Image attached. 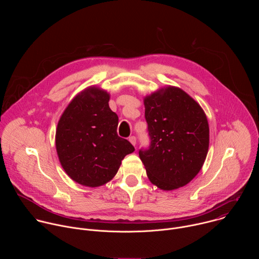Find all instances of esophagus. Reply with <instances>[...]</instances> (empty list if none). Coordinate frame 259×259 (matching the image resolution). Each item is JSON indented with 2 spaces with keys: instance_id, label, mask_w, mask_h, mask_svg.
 Instances as JSON below:
<instances>
[{
  "instance_id": "1",
  "label": "esophagus",
  "mask_w": 259,
  "mask_h": 259,
  "mask_svg": "<svg viewBox=\"0 0 259 259\" xmlns=\"http://www.w3.org/2000/svg\"><path fill=\"white\" fill-rule=\"evenodd\" d=\"M129 141H130L134 146L136 145V137H135V136H130V137H129Z\"/></svg>"
}]
</instances>
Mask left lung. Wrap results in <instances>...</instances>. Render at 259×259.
I'll return each instance as SVG.
<instances>
[{
    "label": "left lung",
    "instance_id": "obj_1",
    "mask_svg": "<svg viewBox=\"0 0 259 259\" xmlns=\"http://www.w3.org/2000/svg\"><path fill=\"white\" fill-rule=\"evenodd\" d=\"M151 144L139 150L150 181L163 191L188 184L201 170L209 147V125L200 104L168 86L144 97Z\"/></svg>",
    "mask_w": 259,
    "mask_h": 259
}]
</instances>
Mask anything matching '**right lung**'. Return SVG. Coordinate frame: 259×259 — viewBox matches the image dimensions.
<instances>
[{
    "mask_svg": "<svg viewBox=\"0 0 259 259\" xmlns=\"http://www.w3.org/2000/svg\"><path fill=\"white\" fill-rule=\"evenodd\" d=\"M109 94L89 87L69 102L56 129L55 144L66 174L82 186L100 187L117 174L134 146L117 133L119 118L108 105Z\"/></svg>",
    "mask_w": 259,
    "mask_h": 259,
    "instance_id": "obj_1",
    "label": "right lung"
}]
</instances>
